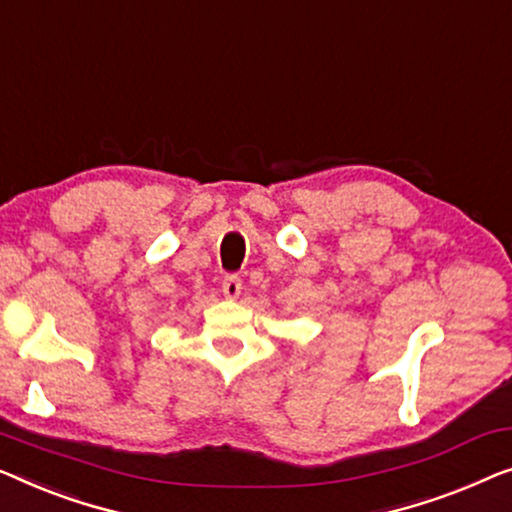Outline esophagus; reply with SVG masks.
I'll return each instance as SVG.
<instances>
[{"label": "esophagus", "mask_w": 512, "mask_h": 512, "mask_svg": "<svg viewBox=\"0 0 512 512\" xmlns=\"http://www.w3.org/2000/svg\"><path fill=\"white\" fill-rule=\"evenodd\" d=\"M241 290H243V283L239 276H225V280H222V292H225L227 299H239Z\"/></svg>", "instance_id": "obj_1"}]
</instances>
